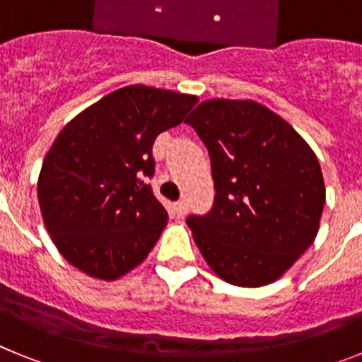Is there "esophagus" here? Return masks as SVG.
<instances>
[{
	"label": "esophagus",
	"mask_w": 362,
	"mask_h": 362,
	"mask_svg": "<svg viewBox=\"0 0 362 362\" xmlns=\"http://www.w3.org/2000/svg\"><path fill=\"white\" fill-rule=\"evenodd\" d=\"M174 212L177 214V217H183L187 214V201L181 199L174 204Z\"/></svg>",
	"instance_id": "obj_1"
}]
</instances>
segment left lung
Here are the masks:
<instances>
[{"label": "left lung", "instance_id": "obj_1", "mask_svg": "<svg viewBox=\"0 0 362 362\" xmlns=\"http://www.w3.org/2000/svg\"><path fill=\"white\" fill-rule=\"evenodd\" d=\"M187 123L209 148L216 185L214 209L187 219L197 248L226 283H274L319 232L326 190L317 156L252 99H209Z\"/></svg>", "mask_w": 362, "mask_h": 362}]
</instances>
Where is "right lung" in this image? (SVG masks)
<instances>
[{"label":"right lung","mask_w":362,"mask_h":362,"mask_svg":"<svg viewBox=\"0 0 362 362\" xmlns=\"http://www.w3.org/2000/svg\"><path fill=\"white\" fill-rule=\"evenodd\" d=\"M196 95L123 86L57 134L37 179L43 223L59 254L86 276L116 281L143 263L168 214L143 177L152 145L177 127Z\"/></svg>","instance_id":"right-lung-1"}]
</instances>
